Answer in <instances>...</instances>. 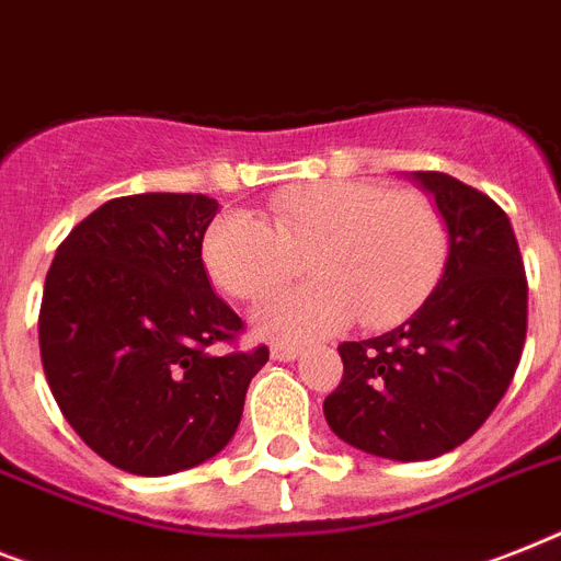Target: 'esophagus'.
Masks as SVG:
<instances>
[{
  "label": "esophagus",
  "mask_w": 561,
  "mask_h": 561,
  "mask_svg": "<svg viewBox=\"0 0 561 561\" xmlns=\"http://www.w3.org/2000/svg\"><path fill=\"white\" fill-rule=\"evenodd\" d=\"M271 357L279 359V363H294V359L302 357V348L299 345H273L271 348Z\"/></svg>",
  "instance_id": "obj_1"
}]
</instances>
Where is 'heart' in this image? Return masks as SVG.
<instances>
[{"label": "heart", "mask_w": 561, "mask_h": 561, "mask_svg": "<svg viewBox=\"0 0 561 561\" xmlns=\"http://www.w3.org/2000/svg\"><path fill=\"white\" fill-rule=\"evenodd\" d=\"M449 253L444 216L421 193L371 181H320L279 193L267 221L230 209L204 236L209 279L236 299H259L305 267L313 282L267 296L253 311L262 336L308 343L357 317L400 322L430 296Z\"/></svg>", "instance_id": "heart-1"}]
</instances>
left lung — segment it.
Wrapping results in <instances>:
<instances>
[{"label": "left lung", "instance_id": "left-lung-1", "mask_svg": "<svg viewBox=\"0 0 561 561\" xmlns=\"http://www.w3.org/2000/svg\"><path fill=\"white\" fill-rule=\"evenodd\" d=\"M444 216L449 253L426 302L386 334L340 345L322 403L336 438L391 461H430L490 417L527 334V279L510 218L446 172H412Z\"/></svg>", "mask_w": 561, "mask_h": 561}]
</instances>
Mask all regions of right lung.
<instances>
[{"label":"right lung","mask_w":561,"mask_h":561,"mask_svg":"<svg viewBox=\"0 0 561 561\" xmlns=\"http://www.w3.org/2000/svg\"><path fill=\"white\" fill-rule=\"evenodd\" d=\"M216 213L207 195L115 198L68 233L45 276V380L71 430L131 476H172L221 453L267 363L265 345L216 352L241 331L204 271Z\"/></svg>","instance_id":"right-lung-1"}]
</instances>
